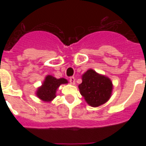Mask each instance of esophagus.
Listing matches in <instances>:
<instances>
[{"label": "esophagus", "mask_w": 146, "mask_h": 146, "mask_svg": "<svg viewBox=\"0 0 146 146\" xmlns=\"http://www.w3.org/2000/svg\"><path fill=\"white\" fill-rule=\"evenodd\" d=\"M75 82H76V80L75 78L73 77H70V82L71 85H74L75 84Z\"/></svg>", "instance_id": "1"}]
</instances>
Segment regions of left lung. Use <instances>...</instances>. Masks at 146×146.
<instances>
[{
    "mask_svg": "<svg viewBox=\"0 0 146 146\" xmlns=\"http://www.w3.org/2000/svg\"><path fill=\"white\" fill-rule=\"evenodd\" d=\"M82 80L79 85L80 94L90 106H100L111 98L113 84L108 77L89 69L82 76Z\"/></svg>",
    "mask_w": 146,
    "mask_h": 146,
    "instance_id": "8db88e82",
    "label": "left lung"
}]
</instances>
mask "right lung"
Wrapping results in <instances>:
<instances>
[{"label":"right lung","instance_id":"add662e5","mask_svg":"<svg viewBox=\"0 0 146 146\" xmlns=\"http://www.w3.org/2000/svg\"><path fill=\"white\" fill-rule=\"evenodd\" d=\"M68 83V81L64 79H56L50 75H48L44 79L42 86L37 89L36 96L38 98L45 102H51L56 97V92L61 84Z\"/></svg>","mask_w":146,"mask_h":146}]
</instances>
